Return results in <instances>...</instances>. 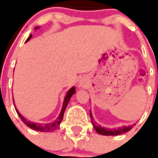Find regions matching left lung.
I'll use <instances>...</instances> for the list:
<instances>
[{
  "mask_svg": "<svg viewBox=\"0 0 158 158\" xmlns=\"http://www.w3.org/2000/svg\"><path fill=\"white\" fill-rule=\"evenodd\" d=\"M90 118H91L92 124L94 125V129L97 131V133H98L99 135H121L123 133H125L130 130L132 129V126H125V127H121L118 128V129H115V130H110V129H106V128L101 127V126H98L94 122V117L92 115L91 110H90Z\"/></svg>",
  "mask_w": 158,
  "mask_h": 158,
  "instance_id": "obj_1",
  "label": "left lung"
}]
</instances>
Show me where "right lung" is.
Masks as SVG:
<instances>
[{"instance_id": "add662e5", "label": "right lung", "mask_w": 158, "mask_h": 158, "mask_svg": "<svg viewBox=\"0 0 158 158\" xmlns=\"http://www.w3.org/2000/svg\"><path fill=\"white\" fill-rule=\"evenodd\" d=\"M38 28V27L36 28V29ZM32 38V35H30L28 37V38L27 39L26 42H28V40H30V38ZM75 93V89H74V87H72L71 89H69L68 93H67L66 96L64 98V103H63V106H62V109H61V111H60V114L59 115V116L57 117V119L55 120L54 122L52 123H49V124H38V123H32V122H29L28 120H26L25 118L22 116L20 113L19 112L18 110L16 109V111L18 113L19 116V118L21 119V120L23 121L24 124H25L27 126H28L29 128L31 129H33V130H38V131H41V132H49V131H53V130H56L57 128L59 127L60 124V122L62 121V119H63V116H64V110H65V107H66L67 104L69 103V99L70 98L72 97V95Z\"/></svg>"}]
</instances>
